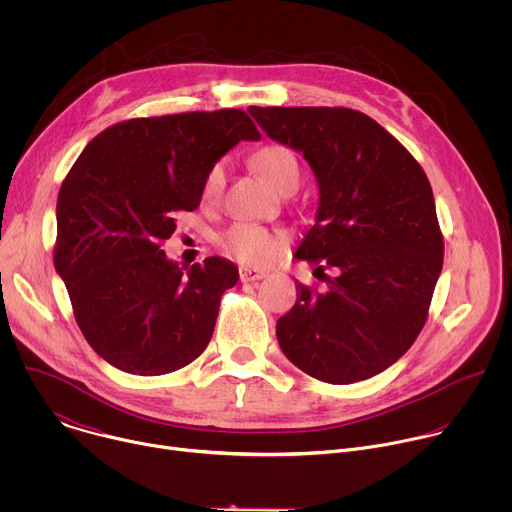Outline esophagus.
<instances>
[{"label": "esophagus", "instance_id": "1", "mask_svg": "<svg viewBox=\"0 0 512 512\" xmlns=\"http://www.w3.org/2000/svg\"><path fill=\"white\" fill-rule=\"evenodd\" d=\"M239 275H241V281H243V283H253V281L263 279V277H265V271H261V269H251V267H241Z\"/></svg>", "mask_w": 512, "mask_h": 512}]
</instances>
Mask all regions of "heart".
<instances>
[{
	"instance_id": "heart-1",
	"label": "heart",
	"mask_w": 512,
	"mask_h": 512,
	"mask_svg": "<svg viewBox=\"0 0 512 512\" xmlns=\"http://www.w3.org/2000/svg\"><path fill=\"white\" fill-rule=\"evenodd\" d=\"M253 164L277 192L298 188L300 164L296 154L289 148H285V145L281 143L263 145L261 150L253 154ZM225 178H227L225 162L223 160L214 162L202 180V196L206 200L218 198V194H221L225 188ZM218 245L223 247L227 255H231L241 263L261 265L271 261L281 251L283 237L253 223H235L231 229H227L221 235Z\"/></svg>"
}]
</instances>
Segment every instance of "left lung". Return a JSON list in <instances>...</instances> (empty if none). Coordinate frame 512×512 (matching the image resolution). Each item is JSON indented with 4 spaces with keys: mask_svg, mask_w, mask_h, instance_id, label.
Returning <instances> with one entry per match:
<instances>
[{
    "mask_svg": "<svg viewBox=\"0 0 512 512\" xmlns=\"http://www.w3.org/2000/svg\"><path fill=\"white\" fill-rule=\"evenodd\" d=\"M249 113L273 141L304 154L320 190L316 225L296 257L316 265L326 287L298 283L296 306L277 320V342L298 369L324 383L371 379L415 342L442 273L444 239L429 180L403 145L360 111Z\"/></svg>",
    "mask_w": 512,
    "mask_h": 512,
    "instance_id": "left-lung-1",
    "label": "left lung"
}]
</instances>
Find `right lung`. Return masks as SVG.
Segmentation results:
<instances>
[{
    "mask_svg": "<svg viewBox=\"0 0 512 512\" xmlns=\"http://www.w3.org/2000/svg\"><path fill=\"white\" fill-rule=\"evenodd\" d=\"M261 133L241 109L121 121L101 131L64 178L54 267L91 348L115 369L178 371L210 342L235 263L186 273L162 251L176 214L198 208L208 168Z\"/></svg>",
    "mask_w": 512,
    "mask_h": 512,
    "instance_id": "add662e5",
    "label": "right lung"
}]
</instances>
